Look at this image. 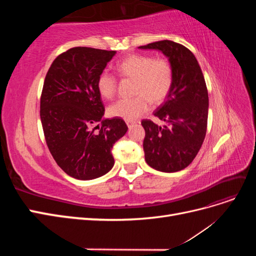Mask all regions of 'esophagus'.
<instances>
[{
	"label": "esophagus",
	"mask_w": 256,
	"mask_h": 256,
	"mask_svg": "<svg viewBox=\"0 0 256 256\" xmlns=\"http://www.w3.org/2000/svg\"><path fill=\"white\" fill-rule=\"evenodd\" d=\"M126 124H127L128 127H130L131 125H132V124H134V120H126Z\"/></svg>",
	"instance_id": "34e87169"
}]
</instances>
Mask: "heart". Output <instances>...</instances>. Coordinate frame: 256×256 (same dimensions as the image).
<instances>
[{"mask_svg":"<svg viewBox=\"0 0 256 256\" xmlns=\"http://www.w3.org/2000/svg\"><path fill=\"white\" fill-rule=\"evenodd\" d=\"M122 79L134 80L132 99H120L108 108L113 118L134 120L150 109V102L159 106L168 97L174 83V72L166 58L146 54H131L115 66ZM97 90L104 99H112L118 90V80L106 72L99 74Z\"/></svg>","mask_w":256,"mask_h":256,"instance_id":"1","label":"heart"}]
</instances>
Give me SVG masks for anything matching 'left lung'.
I'll return each mask as SVG.
<instances>
[{
    "mask_svg": "<svg viewBox=\"0 0 256 256\" xmlns=\"http://www.w3.org/2000/svg\"><path fill=\"white\" fill-rule=\"evenodd\" d=\"M140 49L159 50L168 58L174 72L171 92L154 115L164 127L143 120V148L147 164L173 173L187 168L196 158L206 136L208 92L198 60L188 48L172 40H160Z\"/></svg>",
    "mask_w": 256,
    "mask_h": 256,
    "instance_id": "left-lung-1",
    "label": "left lung"
}]
</instances>
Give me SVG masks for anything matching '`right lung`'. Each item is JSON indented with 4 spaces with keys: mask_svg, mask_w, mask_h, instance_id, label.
<instances>
[{
    "mask_svg": "<svg viewBox=\"0 0 256 256\" xmlns=\"http://www.w3.org/2000/svg\"><path fill=\"white\" fill-rule=\"evenodd\" d=\"M115 51L74 47L53 60L44 78L40 120L58 166L76 180H90L114 166L112 147L128 127L120 118L104 120L97 79Z\"/></svg>",
    "mask_w": 256,
    "mask_h": 256,
    "instance_id": "add662e5",
    "label": "right lung"
}]
</instances>
